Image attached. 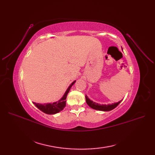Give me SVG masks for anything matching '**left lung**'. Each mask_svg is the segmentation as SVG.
<instances>
[{"label": "left lung", "instance_id": "8db88e82", "mask_svg": "<svg viewBox=\"0 0 155 155\" xmlns=\"http://www.w3.org/2000/svg\"><path fill=\"white\" fill-rule=\"evenodd\" d=\"M85 98H86L87 104L89 107H91L93 109L97 110H102V111H109V110L114 109V108H116L117 106H118L120 104V102L121 101V100L118 102L114 103V104H108V105H103L102 104V105H101L100 104H97V103L94 102L93 101L91 100L87 96V95L85 96Z\"/></svg>", "mask_w": 155, "mask_h": 155}]
</instances>
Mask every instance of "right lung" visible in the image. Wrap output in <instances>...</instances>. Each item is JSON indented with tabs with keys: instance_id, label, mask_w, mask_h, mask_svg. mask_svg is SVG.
Wrapping results in <instances>:
<instances>
[{
	"instance_id": "add662e5",
	"label": "right lung",
	"mask_w": 155,
	"mask_h": 155,
	"mask_svg": "<svg viewBox=\"0 0 155 155\" xmlns=\"http://www.w3.org/2000/svg\"><path fill=\"white\" fill-rule=\"evenodd\" d=\"M75 82H76V81H74L71 83V85L68 87L67 90L66 91V92H65L63 96L58 101H56L54 103H50V104H37V103H35V102H33V104L38 108L39 110L43 111L46 114H54L56 113H58V112H59L60 111H61L65 107V106H66V99H67V94L69 92L70 88H71L72 86L75 83Z\"/></svg>"
}]
</instances>
